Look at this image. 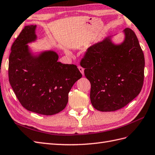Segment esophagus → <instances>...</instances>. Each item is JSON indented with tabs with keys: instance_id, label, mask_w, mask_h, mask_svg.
<instances>
[{
	"instance_id": "1",
	"label": "esophagus",
	"mask_w": 155,
	"mask_h": 155,
	"mask_svg": "<svg viewBox=\"0 0 155 155\" xmlns=\"http://www.w3.org/2000/svg\"><path fill=\"white\" fill-rule=\"evenodd\" d=\"M78 70L80 71V72L82 73V74L83 75V76H84V69L82 68V67H81V66H78Z\"/></svg>"
}]
</instances>
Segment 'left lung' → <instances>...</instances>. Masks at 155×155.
<instances>
[{
	"label": "left lung",
	"mask_w": 155,
	"mask_h": 155,
	"mask_svg": "<svg viewBox=\"0 0 155 155\" xmlns=\"http://www.w3.org/2000/svg\"><path fill=\"white\" fill-rule=\"evenodd\" d=\"M123 33L120 44L113 42V36L95 43L81 62L91 84V103L100 111L124 107L138 96L143 84V52L132 29Z\"/></svg>",
	"instance_id": "8db88e82"
}]
</instances>
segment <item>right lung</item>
<instances>
[{
	"instance_id": "right-lung-1",
	"label": "right lung",
	"mask_w": 155,
	"mask_h": 155,
	"mask_svg": "<svg viewBox=\"0 0 155 155\" xmlns=\"http://www.w3.org/2000/svg\"><path fill=\"white\" fill-rule=\"evenodd\" d=\"M36 28V25L25 26L12 46L9 82L23 107L52 115L65 108L69 92L82 74L75 65L58 62L55 51L33 52L27 45L37 41Z\"/></svg>"
}]
</instances>
